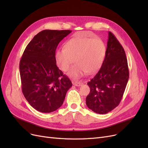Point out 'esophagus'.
<instances>
[{
	"instance_id": "1",
	"label": "esophagus",
	"mask_w": 148,
	"mask_h": 148,
	"mask_svg": "<svg viewBox=\"0 0 148 148\" xmlns=\"http://www.w3.org/2000/svg\"><path fill=\"white\" fill-rule=\"evenodd\" d=\"M72 83H73V85H75V86H82V85L83 84V83L82 82H75V81H73Z\"/></svg>"
}]
</instances>
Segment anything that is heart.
<instances>
[{"mask_svg":"<svg viewBox=\"0 0 148 148\" xmlns=\"http://www.w3.org/2000/svg\"><path fill=\"white\" fill-rule=\"evenodd\" d=\"M86 33H79L69 39L65 48H60L55 54L56 62L63 71L69 72L71 78L77 79L86 73H93L99 69L104 60L106 46L102 39L88 37Z\"/></svg>","mask_w":148,"mask_h":148,"instance_id":"obj_1","label":"heart"}]
</instances>
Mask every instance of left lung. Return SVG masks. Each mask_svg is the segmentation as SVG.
<instances>
[{"mask_svg": "<svg viewBox=\"0 0 148 148\" xmlns=\"http://www.w3.org/2000/svg\"><path fill=\"white\" fill-rule=\"evenodd\" d=\"M129 78L127 59L117 39L109 32L106 56L97 74L88 83L90 92L86 98L88 108L105 114L117 107Z\"/></svg>", "mask_w": 148, "mask_h": 148, "instance_id": "left-lung-1", "label": "left lung"}]
</instances>
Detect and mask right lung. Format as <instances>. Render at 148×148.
Wrapping results in <instances>:
<instances>
[{
    "mask_svg": "<svg viewBox=\"0 0 148 148\" xmlns=\"http://www.w3.org/2000/svg\"><path fill=\"white\" fill-rule=\"evenodd\" d=\"M71 31L43 30L26 46L20 62L23 95L34 109L42 113L58 109L67 91L70 79L58 68L55 54L59 43Z\"/></svg>",
    "mask_w": 148,
    "mask_h": 148,
    "instance_id": "right-lung-1",
    "label": "right lung"
}]
</instances>
